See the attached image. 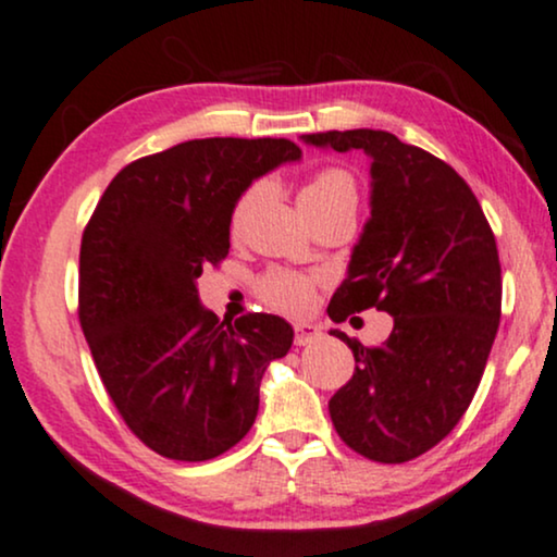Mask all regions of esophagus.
Wrapping results in <instances>:
<instances>
[{
  "label": "esophagus",
  "instance_id": "34e87169",
  "mask_svg": "<svg viewBox=\"0 0 557 557\" xmlns=\"http://www.w3.org/2000/svg\"><path fill=\"white\" fill-rule=\"evenodd\" d=\"M296 330V345H308L313 339L321 337V330L317 324H308V321H300V324L293 326Z\"/></svg>",
  "mask_w": 557,
  "mask_h": 557
}]
</instances>
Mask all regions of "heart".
Wrapping results in <instances>:
<instances>
[{
  "label": "heart",
  "instance_id": "b5f03b06",
  "mask_svg": "<svg viewBox=\"0 0 557 557\" xmlns=\"http://www.w3.org/2000/svg\"><path fill=\"white\" fill-rule=\"evenodd\" d=\"M261 186H251L240 194V199L233 207L231 214V227L238 231L240 223H244L246 212L251 210V205L259 199ZM337 199H355V181L347 176L345 171L337 169H326L319 171L308 184L300 189V210L308 212L313 207H324L337 202ZM261 296H264L267 304H272L274 308L287 313H304L308 306H311L313 298V285L308 277H300V274H290V272H272L270 277L261 280Z\"/></svg>",
  "mask_w": 557,
  "mask_h": 557
}]
</instances>
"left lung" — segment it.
<instances>
[{
  "label": "left lung",
  "mask_w": 557,
  "mask_h": 557,
  "mask_svg": "<svg viewBox=\"0 0 557 557\" xmlns=\"http://www.w3.org/2000/svg\"><path fill=\"white\" fill-rule=\"evenodd\" d=\"M306 145L371 158V218L352 246L332 321L379 308L386 343L332 330L355 373L330 399L339 438L366 459L399 465L444 441L478 392L500 321V261L465 178L388 132L304 134Z\"/></svg>",
  "instance_id": "1"
}]
</instances>
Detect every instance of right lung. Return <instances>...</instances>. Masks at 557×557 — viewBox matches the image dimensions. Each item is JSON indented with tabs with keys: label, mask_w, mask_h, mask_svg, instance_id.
<instances>
[{
	"label": "right lung",
	"mask_w": 557,
	"mask_h": 557,
	"mask_svg": "<svg viewBox=\"0 0 557 557\" xmlns=\"http://www.w3.org/2000/svg\"><path fill=\"white\" fill-rule=\"evenodd\" d=\"M296 160L290 139H189L119 171L85 227L79 324L124 423L160 457L207 461L236 446L267 366L290 350L285 319H218L197 277L227 257L240 194Z\"/></svg>",
	"instance_id": "obj_1"
}]
</instances>
